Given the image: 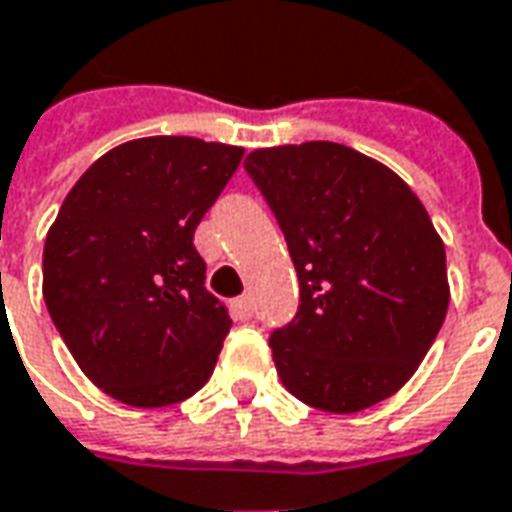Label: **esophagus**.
<instances>
[{
    "label": "esophagus",
    "mask_w": 512,
    "mask_h": 512,
    "mask_svg": "<svg viewBox=\"0 0 512 512\" xmlns=\"http://www.w3.org/2000/svg\"><path fill=\"white\" fill-rule=\"evenodd\" d=\"M231 314H234V320H250V317H253V303H250V297H237V300L231 303Z\"/></svg>",
    "instance_id": "34e87169"
}]
</instances>
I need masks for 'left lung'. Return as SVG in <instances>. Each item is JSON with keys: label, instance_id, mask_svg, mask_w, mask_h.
I'll return each mask as SVG.
<instances>
[{"label": "left lung", "instance_id": "obj_1", "mask_svg": "<svg viewBox=\"0 0 512 512\" xmlns=\"http://www.w3.org/2000/svg\"><path fill=\"white\" fill-rule=\"evenodd\" d=\"M245 170L300 281L297 314L270 336L281 383L328 413L391 397L449 306L444 242L422 201L386 165L328 140L259 148Z\"/></svg>", "mask_w": 512, "mask_h": 512}]
</instances>
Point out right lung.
<instances>
[{
    "label": "right lung",
    "mask_w": 512,
    "mask_h": 512,
    "mask_svg": "<svg viewBox=\"0 0 512 512\" xmlns=\"http://www.w3.org/2000/svg\"><path fill=\"white\" fill-rule=\"evenodd\" d=\"M242 148L143 137L96 159L43 248L54 328L101 391L134 408L192 397L217 364L231 317L192 245Z\"/></svg>",
    "instance_id": "obj_1"
}]
</instances>
